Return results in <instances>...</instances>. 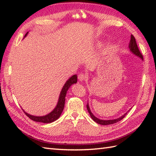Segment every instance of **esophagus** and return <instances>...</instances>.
Here are the masks:
<instances>
[{
  "mask_svg": "<svg viewBox=\"0 0 156 156\" xmlns=\"http://www.w3.org/2000/svg\"><path fill=\"white\" fill-rule=\"evenodd\" d=\"M86 78H87V77H86V76L83 74H80L78 75V80L80 81L84 80Z\"/></svg>",
  "mask_w": 156,
  "mask_h": 156,
  "instance_id": "esophagus-1",
  "label": "esophagus"
}]
</instances>
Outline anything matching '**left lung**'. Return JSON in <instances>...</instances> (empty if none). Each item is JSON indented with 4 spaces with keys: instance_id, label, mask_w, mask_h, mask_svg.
I'll list each match as a JSON object with an SVG mask.
<instances>
[{
    "instance_id": "1",
    "label": "left lung",
    "mask_w": 156,
    "mask_h": 156,
    "mask_svg": "<svg viewBox=\"0 0 156 156\" xmlns=\"http://www.w3.org/2000/svg\"><path fill=\"white\" fill-rule=\"evenodd\" d=\"M129 50L131 53H133V54L137 56V57L140 58L142 60H143L144 58H143V55L141 54V52L139 50V48L137 47V43L136 41H135V38L134 37V36L133 35H131V40L130 42H129ZM87 110L89 112V114H90L91 118L93 119V121H94L96 122H97L98 124H100L102 125H111V124H114L115 122H117L119 121H120L121 119H123L125 117V116L127 114V112L129 111H128L126 113H125L123 115H122L121 117H119L117 119H111V120H102V119H100L97 117H96L95 116L92 114V112L90 111V108L89 107V104L88 102L87 105Z\"/></svg>"
}]
</instances>
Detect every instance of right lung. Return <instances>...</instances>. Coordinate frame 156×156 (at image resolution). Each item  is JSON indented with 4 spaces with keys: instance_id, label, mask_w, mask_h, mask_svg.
<instances>
[{
    "instance_id": "1",
    "label": "right lung",
    "mask_w": 156,
    "mask_h": 156,
    "mask_svg": "<svg viewBox=\"0 0 156 156\" xmlns=\"http://www.w3.org/2000/svg\"><path fill=\"white\" fill-rule=\"evenodd\" d=\"M28 33L29 32H27V34H25V37L27 35ZM76 82H77V75L76 74L72 76L66 82L65 84L64 85V87H63L60 92V94H59L57 105H56V107L54 108V110L49 112V114L44 116H34L28 114L27 112H26L23 109V111H24L25 114L27 115L29 118H30L31 120L36 122H44V123H49V122H52L56 121L57 119H59V117H60L62 112L63 110H64L66 96L68 90L72 84H76Z\"/></svg>"
}]
</instances>
